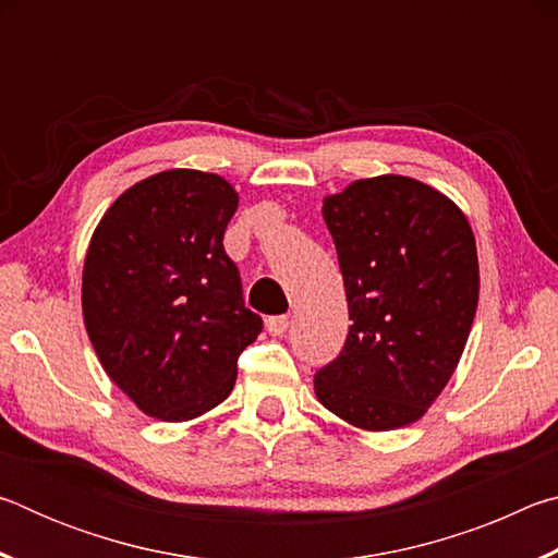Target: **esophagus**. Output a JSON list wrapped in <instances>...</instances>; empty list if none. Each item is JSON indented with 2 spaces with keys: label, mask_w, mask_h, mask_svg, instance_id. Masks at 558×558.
I'll return each instance as SVG.
<instances>
[{
  "label": "esophagus",
  "mask_w": 558,
  "mask_h": 558,
  "mask_svg": "<svg viewBox=\"0 0 558 558\" xmlns=\"http://www.w3.org/2000/svg\"><path fill=\"white\" fill-rule=\"evenodd\" d=\"M288 327H290V319H288L286 315H278V317H268V319H266V329H268V332H270L272 337L286 335Z\"/></svg>",
  "instance_id": "1"
}]
</instances>
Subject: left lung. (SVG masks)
<instances>
[{
	"label": "left lung",
	"instance_id": "1",
	"mask_svg": "<svg viewBox=\"0 0 558 558\" xmlns=\"http://www.w3.org/2000/svg\"><path fill=\"white\" fill-rule=\"evenodd\" d=\"M323 216L344 278L349 335L315 374L325 409L364 430L418 421L446 389L477 310L470 223L411 177L359 179Z\"/></svg>",
	"mask_w": 558,
	"mask_h": 558
}]
</instances>
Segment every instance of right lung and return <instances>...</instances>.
I'll return each mask as SVG.
<instances>
[{"label":"right lung","mask_w":558,"mask_h":558,"mask_svg":"<svg viewBox=\"0 0 558 558\" xmlns=\"http://www.w3.org/2000/svg\"><path fill=\"white\" fill-rule=\"evenodd\" d=\"M235 206L219 174L169 169L118 196L90 239L88 337L110 379L155 418L189 421L219 405L263 329L223 251Z\"/></svg>","instance_id":"add662e5"}]
</instances>
